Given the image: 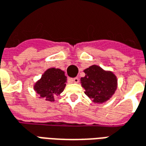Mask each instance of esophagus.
Returning a JSON list of instances; mask_svg holds the SVG:
<instances>
[{"mask_svg":"<svg viewBox=\"0 0 146 146\" xmlns=\"http://www.w3.org/2000/svg\"><path fill=\"white\" fill-rule=\"evenodd\" d=\"M72 82H74L75 83H78V82H79V79H78V77H75V78H72Z\"/></svg>","mask_w":146,"mask_h":146,"instance_id":"34e87169","label":"esophagus"}]
</instances>
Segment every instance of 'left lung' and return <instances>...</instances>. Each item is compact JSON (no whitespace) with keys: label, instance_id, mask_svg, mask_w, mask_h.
Listing matches in <instances>:
<instances>
[{"label":"left lung","instance_id":"1","mask_svg":"<svg viewBox=\"0 0 146 146\" xmlns=\"http://www.w3.org/2000/svg\"><path fill=\"white\" fill-rule=\"evenodd\" d=\"M86 75L81 78L85 94L95 103L107 101L117 88V78L111 71H104L97 65L85 69Z\"/></svg>","mask_w":146,"mask_h":146}]
</instances>
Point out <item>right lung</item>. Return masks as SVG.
I'll return each instance as SVG.
<instances>
[{"instance_id": "right-lung-1", "label": "right lung", "mask_w": 146, "mask_h": 146, "mask_svg": "<svg viewBox=\"0 0 146 146\" xmlns=\"http://www.w3.org/2000/svg\"><path fill=\"white\" fill-rule=\"evenodd\" d=\"M66 81L64 71L59 68H49L35 83L34 89L41 98H45L46 101H53L54 96L60 95L64 91Z\"/></svg>"}]
</instances>
